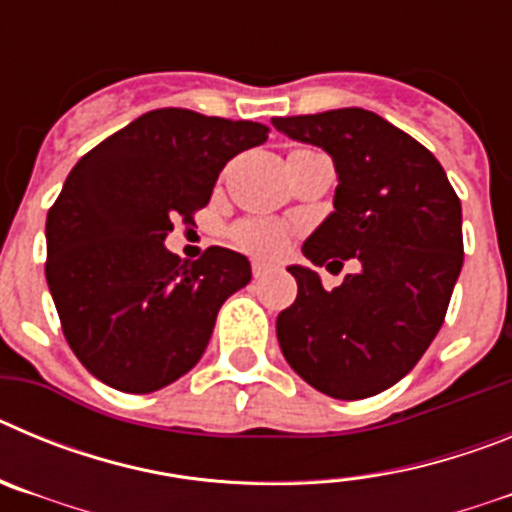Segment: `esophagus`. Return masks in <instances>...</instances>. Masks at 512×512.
I'll return each instance as SVG.
<instances>
[{"label": "esophagus", "instance_id": "obj_1", "mask_svg": "<svg viewBox=\"0 0 512 512\" xmlns=\"http://www.w3.org/2000/svg\"><path fill=\"white\" fill-rule=\"evenodd\" d=\"M251 269H253V277L261 279V277H266V274H269L271 264H264V261H253Z\"/></svg>", "mask_w": 512, "mask_h": 512}]
</instances>
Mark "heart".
I'll return each instance as SVG.
<instances>
[{
  "label": "heart",
  "instance_id": "obj_1",
  "mask_svg": "<svg viewBox=\"0 0 512 512\" xmlns=\"http://www.w3.org/2000/svg\"><path fill=\"white\" fill-rule=\"evenodd\" d=\"M235 243L256 256H277L287 248V225L271 217H248L233 228Z\"/></svg>",
  "mask_w": 512,
  "mask_h": 512
}]
</instances>
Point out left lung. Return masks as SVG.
<instances>
[{
    "instance_id": "left-lung-1",
    "label": "left lung",
    "mask_w": 512,
    "mask_h": 512,
    "mask_svg": "<svg viewBox=\"0 0 512 512\" xmlns=\"http://www.w3.org/2000/svg\"><path fill=\"white\" fill-rule=\"evenodd\" d=\"M292 140L336 164L333 212L302 246L315 266L359 261L341 287L289 266L297 300L279 312L284 359L336 400L379 395L431 346L464 264L461 202L436 156L361 107L274 117Z\"/></svg>"
}]
</instances>
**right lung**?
<instances>
[{"instance_id": "right-lung-1", "label": "right lung", "mask_w": 512, "mask_h": 512, "mask_svg": "<svg viewBox=\"0 0 512 512\" xmlns=\"http://www.w3.org/2000/svg\"><path fill=\"white\" fill-rule=\"evenodd\" d=\"M269 138L251 120L182 107L140 115L79 158L45 220V279L63 336L99 382L146 395L205 354L217 310L251 264L210 246L182 261L164 246L174 220L210 202L230 158Z\"/></svg>"}]
</instances>
